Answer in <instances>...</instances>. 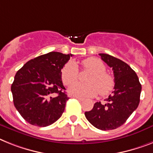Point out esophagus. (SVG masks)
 Instances as JSON below:
<instances>
[{
  "label": "esophagus",
  "instance_id": "34e87169",
  "mask_svg": "<svg viewBox=\"0 0 153 153\" xmlns=\"http://www.w3.org/2000/svg\"><path fill=\"white\" fill-rule=\"evenodd\" d=\"M76 98H77V99L79 101H80V102H82V101L84 100V98H79V97H76Z\"/></svg>",
  "mask_w": 153,
  "mask_h": 153
}]
</instances>
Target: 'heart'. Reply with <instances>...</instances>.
<instances>
[{"label":"heart","instance_id":"heart-1","mask_svg":"<svg viewBox=\"0 0 153 153\" xmlns=\"http://www.w3.org/2000/svg\"><path fill=\"white\" fill-rule=\"evenodd\" d=\"M84 74L91 76L92 82L95 84L101 93L105 94L110 88L112 84V79L110 76L103 73L105 70L104 65L102 63L96 59H88L84 62ZM63 80L65 84H72L76 81L78 77L77 70L75 65L72 63H69L65 65L62 71ZM72 92L80 96H88L93 93L91 88L86 84H76L73 86Z\"/></svg>","mask_w":153,"mask_h":153}]
</instances>
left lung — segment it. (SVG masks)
Masks as SVG:
<instances>
[{"label": "left lung", "mask_w": 153, "mask_h": 153, "mask_svg": "<svg viewBox=\"0 0 153 153\" xmlns=\"http://www.w3.org/2000/svg\"><path fill=\"white\" fill-rule=\"evenodd\" d=\"M114 74V91L105 99V104L94 103L86 118L94 127L102 131L113 130L127 121L138 106L142 85L137 74L124 62L107 54H99Z\"/></svg>", "instance_id": "8db88e82"}]
</instances>
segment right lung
Returning <instances> with one entry per match:
<instances>
[{
  "instance_id": "1",
  "label": "right lung",
  "mask_w": 153,
  "mask_h": 153,
  "mask_svg": "<svg viewBox=\"0 0 153 153\" xmlns=\"http://www.w3.org/2000/svg\"><path fill=\"white\" fill-rule=\"evenodd\" d=\"M70 56L49 52L30 60L16 73L11 88L14 105L29 123L47 127L62 115L69 98L64 92L61 69Z\"/></svg>"
}]
</instances>
